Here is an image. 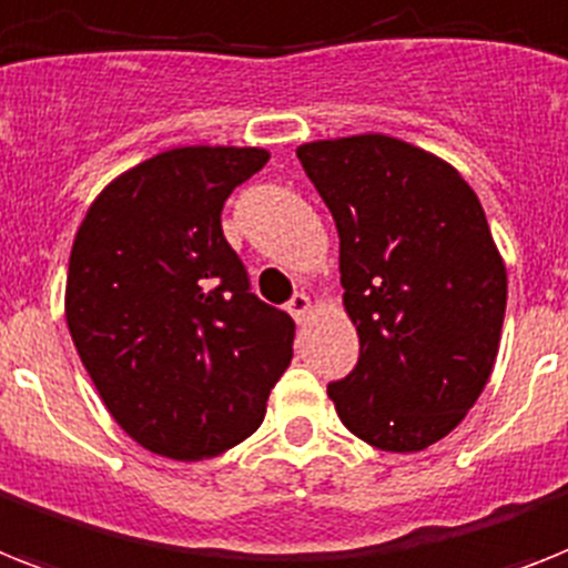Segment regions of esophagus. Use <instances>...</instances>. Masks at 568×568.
<instances>
[{
  "mask_svg": "<svg viewBox=\"0 0 568 568\" xmlns=\"http://www.w3.org/2000/svg\"><path fill=\"white\" fill-rule=\"evenodd\" d=\"M285 308H288V315H292L297 324H306L308 315H312V300H308L306 294H294V297L285 303Z\"/></svg>",
  "mask_w": 568,
  "mask_h": 568,
  "instance_id": "esophagus-1",
  "label": "esophagus"
}]
</instances>
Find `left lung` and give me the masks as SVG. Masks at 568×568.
Listing matches in <instances>:
<instances>
[{"instance_id":"obj_1","label":"left lung","mask_w":568,"mask_h":568,"mask_svg":"<svg viewBox=\"0 0 568 568\" xmlns=\"http://www.w3.org/2000/svg\"><path fill=\"white\" fill-rule=\"evenodd\" d=\"M341 239L356 367L329 382L341 423L385 452L437 444L499 353L508 274L476 192L440 156L385 133L297 149Z\"/></svg>"}]
</instances>
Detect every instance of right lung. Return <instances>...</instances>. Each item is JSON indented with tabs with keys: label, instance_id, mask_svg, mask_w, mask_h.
Returning a JSON list of instances; mask_svg holds the SVG:
<instances>
[{
	"label": "right lung",
	"instance_id": "obj_1",
	"mask_svg": "<svg viewBox=\"0 0 568 568\" xmlns=\"http://www.w3.org/2000/svg\"><path fill=\"white\" fill-rule=\"evenodd\" d=\"M265 149L189 145L119 174L78 227L69 335L119 426L154 455L201 460L260 428L294 356V321L251 292L221 230Z\"/></svg>",
	"mask_w": 568,
	"mask_h": 568
}]
</instances>
